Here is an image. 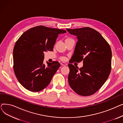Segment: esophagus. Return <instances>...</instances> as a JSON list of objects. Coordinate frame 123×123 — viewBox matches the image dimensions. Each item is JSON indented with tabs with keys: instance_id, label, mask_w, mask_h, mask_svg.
<instances>
[{
	"instance_id": "obj_1",
	"label": "esophagus",
	"mask_w": 123,
	"mask_h": 123,
	"mask_svg": "<svg viewBox=\"0 0 123 123\" xmlns=\"http://www.w3.org/2000/svg\"><path fill=\"white\" fill-rule=\"evenodd\" d=\"M61 64L62 65H63V66H66V65H67V63H65V62H62L61 63Z\"/></svg>"
}]
</instances>
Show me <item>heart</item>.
Here are the masks:
<instances>
[{
	"mask_svg": "<svg viewBox=\"0 0 123 123\" xmlns=\"http://www.w3.org/2000/svg\"><path fill=\"white\" fill-rule=\"evenodd\" d=\"M63 59H65V58H63Z\"/></svg>",
	"mask_w": 123,
	"mask_h": 123,
	"instance_id": "1",
	"label": "heart"
}]
</instances>
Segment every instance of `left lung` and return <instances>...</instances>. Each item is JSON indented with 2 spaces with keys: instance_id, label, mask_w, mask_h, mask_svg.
Instances as JSON below:
<instances>
[{
  "instance_id": "left-lung-1",
  "label": "left lung",
  "mask_w": 123,
  "mask_h": 123,
  "mask_svg": "<svg viewBox=\"0 0 123 123\" xmlns=\"http://www.w3.org/2000/svg\"><path fill=\"white\" fill-rule=\"evenodd\" d=\"M66 30L76 36L78 40L71 62L83 60V66L79 69L68 64L69 85L80 95H91L103 85L110 73L111 47L99 32L93 28L87 27Z\"/></svg>"
}]
</instances>
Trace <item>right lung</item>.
Returning a JSON list of instances; mask_svg holds the SVG:
<instances>
[{"label":"right lung","instance_id":"1","mask_svg":"<svg viewBox=\"0 0 123 123\" xmlns=\"http://www.w3.org/2000/svg\"><path fill=\"white\" fill-rule=\"evenodd\" d=\"M66 31L43 26L31 28L16 41L13 52V69L17 80L30 91H41L49 84L58 68V61L43 63L44 52L53 51L58 35Z\"/></svg>","mask_w":123,"mask_h":123}]
</instances>
